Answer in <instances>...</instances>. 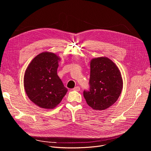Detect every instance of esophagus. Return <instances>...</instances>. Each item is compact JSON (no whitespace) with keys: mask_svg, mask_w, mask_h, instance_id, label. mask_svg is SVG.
<instances>
[{"mask_svg":"<svg viewBox=\"0 0 151 151\" xmlns=\"http://www.w3.org/2000/svg\"><path fill=\"white\" fill-rule=\"evenodd\" d=\"M73 91H80V87H78V86H77V87H75L74 88H73Z\"/></svg>","mask_w":151,"mask_h":151,"instance_id":"esophagus-1","label":"esophagus"}]
</instances>
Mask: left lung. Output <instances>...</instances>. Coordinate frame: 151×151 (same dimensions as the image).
<instances>
[{"label":"left lung","instance_id":"8db88e82","mask_svg":"<svg viewBox=\"0 0 151 151\" xmlns=\"http://www.w3.org/2000/svg\"><path fill=\"white\" fill-rule=\"evenodd\" d=\"M90 85V90L83 91V97L93 109L103 111L113 105L123 87L121 73L116 64L106 57L91 59Z\"/></svg>","mask_w":151,"mask_h":151}]
</instances>
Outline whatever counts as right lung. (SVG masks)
Segmentation results:
<instances>
[{"instance_id": "obj_1", "label": "right lung", "mask_w": 151, "mask_h": 151, "mask_svg": "<svg viewBox=\"0 0 151 151\" xmlns=\"http://www.w3.org/2000/svg\"><path fill=\"white\" fill-rule=\"evenodd\" d=\"M60 57L51 52L37 55L28 65L24 87L29 99L40 108L52 109L68 92L57 75Z\"/></svg>"}]
</instances>
